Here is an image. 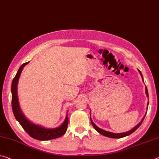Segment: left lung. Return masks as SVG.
<instances>
[{
  "label": "left lung",
  "mask_w": 159,
  "mask_h": 159,
  "mask_svg": "<svg viewBox=\"0 0 159 159\" xmlns=\"http://www.w3.org/2000/svg\"><path fill=\"white\" fill-rule=\"evenodd\" d=\"M139 73H140V74H141V75H142V80H143V76H142V73H141V71L139 70ZM146 94H147V97H148V90H147V88L146 87ZM144 117H145V116L144 117H143V119L142 120V121H141V122L139 123V124L136 126V127H134V128H133L132 129H131V130H129V131H128V132H124V133H120V134H116V133H112V132H107V131H105V130H103V129H100V128H99L98 127H97L96 125H95L94 123H93V122L92 121V120H91V118H90V122H91V124H92V125L93 126V127L95 128V129L97 130V132H98L100 133V134H102V135H104V136H105V137H110V138H115V139H116V138H122V137H126V136H128V135H129V134H132V133H133L134 132V131L136 130V129H137L139 127V126L142 125V122H143V119H144Z\"/></svg>",
  "instance_id": "1"
}]
</instances>
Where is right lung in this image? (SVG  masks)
<instances>
[{"label":"right lung","instance_id":"1","mask_svg":"<svg viewBox=\"0 0 159 159\" xmlns=\"http://www.w3.org/2000/svg\"><path fill=\"white\" fill-rule=\"evenodd\" d=\"M29 62L25 63V64L21 65V66L19 68L16 76H15L12 82V108L15 117L18 121V122L20 124L22 128L26 131L27 134L32 138L41 141L50 140L59 138L61 137L62 135H64L65 132H66L68 123H69V118H68L67 115L64 122L59 127L53 128V129H48V128H44L42 127V126L35 125L34 123L30 122L24 115L23 113L21 111L20 107L18 98H17V83H18L19 78L20 76L22 69Z\"/></svg>","mask_w":159,"mask_h":159}]
</instances>
